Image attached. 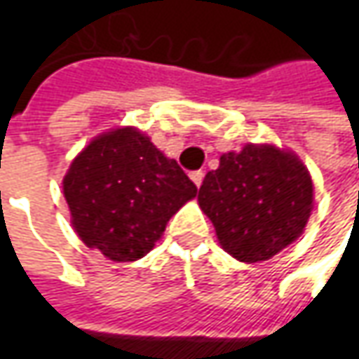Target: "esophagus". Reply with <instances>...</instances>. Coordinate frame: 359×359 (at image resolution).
<instances>
[{
	"mask_svg": "<svg viewBox=\"0 0 359 359\" xmlns=\"http://www.w3.org/2000/svg\"><path fill=\"white\" fill-rule=\"evenodd\" d=\"M189 177H191V182H194L196 186L200 187L201 182H203V172H201V170H198V172H191L189 173Z\"/></svg>",
	"mask_w": 359,
	"mask_h": 359,
	"instance_id": "34e87169",
	"label": "esophagus"
}]
</instances>
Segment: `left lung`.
Here are the masks:
<instances>
[{
	"label": "left lung",
	"instance_id": "left-lung-1",
	"mask_svg": "<svg viewBox=\"0 0 359 359\" xmlns=\"http://www.w3.org/2000/svg\"><path fill=\"white\" fill-rule=\"evenodd\" d=\"M200 208L219 245L240 262H266L296 241L310 219L313 184L296 154L248 144L228 151L200 187Z\"/></svg>",
	"mask_w": 359,
	"mask_h": 359
}]
</instances>
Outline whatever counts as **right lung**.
I'll list each match as a JSON object with an SVG mask.
<instances>
[{"label": "right lung", "instance_id": "right-lung-1", "mask_svg": "<svg viewBox=\"0 0 359 359\" xmlns=\"http://www.w3.org/2000/svg\"><path fill=\"white\" fill-rule=\"evenodd\" d=\"M196 184L135 128L91 140L63 177L72 226L88 248L114 262L144 257Z\"/></svg>", "mask_w": 359, "mask_h": 359}]
</instances>
